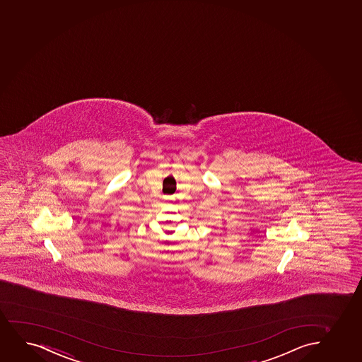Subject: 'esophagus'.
I'll list each match as a JSON object with an SVG mask.
<instances>
[{"label": "esophagus", "instance_id": "obj_1", "mask_svg": "<svg viewBox=\"0 0 362 362\" xmlns=\"http://www.w3.org/2000/svg\"><path fill=\"white\" fill-rule=\"evenodd\" d=\"M165 201H170V200H173V197H165Z\"/></svg>", "mask_w": 362, "mask_h": 362}]
</instances>
